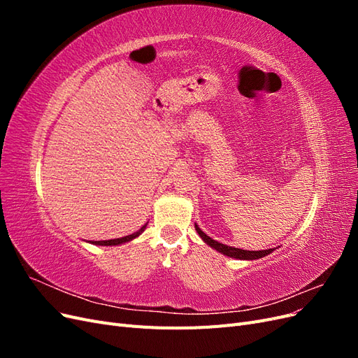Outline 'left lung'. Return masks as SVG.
<instances>
[{"label": "left lung", "mask_w": 358, "mask_h": 358, "mask_svg": "<svg viewBox=\"0 0 358 358\" xmlns=\"http://www.w3.org/2000/svg\"><path fill=\"white\" fill-rule=\"evenodd\" d=\"M196 230H197V233L200 234L201 239H203L206 243H208L209 246H212L213 249H216V251H220L221 254H224V255H227V257H231V258H239V259H257V258H262V257H264V255H267V254H270V252L273 251V249H266V251H245V249L227 246V245H224V243H220V242H216V241L210 239V237H209L208 234L203 233V231L199 229V225H196Z\"/></svg>", "instance_id": "left-lung-1"}]
</instances>
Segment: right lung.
I'll return each mask as SVG.
<instances>
[{
  "mask_svg": "<svg viewBox=\"0 0 358 358\" xmlns=\"http://www.w3.org/2000/svg\"><path fill=\"white\" fill-rule=\"evenodd\" d=\"M145 227H146V225H143L142 229H140V230H138V231H136V233H133V234H128V236H125V237H121V239H110V241H96V242H92V243H95V245H101V246H113V245H119V243H125V242L133 241L134 237H137L140 233L145 231Z\"/></svg>",
  "mask_w": 358,
  "mask_h": 358,
  "instance_id": "add662e5",
  "label": "right lung"
}]
</instances>
